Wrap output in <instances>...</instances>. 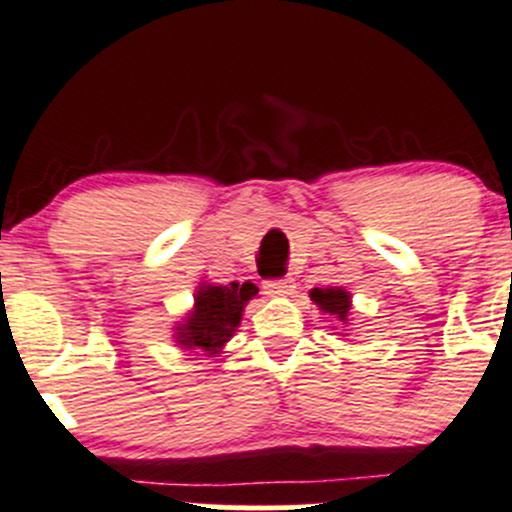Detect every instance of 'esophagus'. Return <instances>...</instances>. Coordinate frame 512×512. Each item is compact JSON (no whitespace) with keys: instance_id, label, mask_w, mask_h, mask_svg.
Here are the masks:
<instances>
[{"instance_id":"esophagus-1","label":"esophagus","mask_w":512,"mask_h":512,"mask_svg":"<svg viewBox=\"0 0 512 512\" xmlns=\"http://www.w3.org/2000/svg\"><path fill=\"white\" fill-rule=\"evenodd\" d=\"M262 289H265V294H272V297H285V294L294 292V280L292 277H282V280H267V282H262Z\"/></svg>"}]
</instances>
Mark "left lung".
<instances>
[{"label": "left lung", "instance_id": "8db88e82", "mask_svg": "<svg viewBox=\"0 0 512 512\" xmlns=\"http://www.w3.org/2000/svg\"><path fill=\"white\" fill-rule=\"evenodd\" d=\"M312 299L319 304V309L329 314H337L339 319H347L349 312V294L344 289H312Z\"/></svg>", "mask_w": 512, "mask_h": 512}]
</instances>
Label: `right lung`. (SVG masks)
Listing matches in <instances>:
<instances>
[{
  "label": "right lung",
  "mask_w": 512,
  "mask_h": 512,
  "mask_svg": "<svg viewBox=\"0 0 512 512\" xmlns=\"http://www.w3.org/2000/svg\"><path fill=\"white\" fill-rule=\"evenodd\" d=\"M255 294L257 287L250 282L245 285L232 282L230 287H203L195 297V312L190 314L183 327H178L180 344L190 349L198 347L203 352L220 349L240 324L242 307L247 304V299Z\"/></svg>",
  "instance_id": "add662e5"
}]
</instances>
